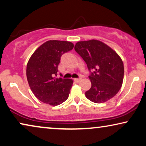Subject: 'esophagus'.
<instances>
[{"instance_id":"esophagus-1","label":"esophagus","mask_w":146,"mask_h":146,"mask_svg":"<svg viewBox=\"0 0 146 146\" xmlns=\"http://www.w3.org/2000/svg\"><path fill=\"white\" fill-rule=\"evenodd\" d=\"M81 80H82V78H76V79H74V81L78 83V82H80V81Z\"/></svg>"}]
</instances>
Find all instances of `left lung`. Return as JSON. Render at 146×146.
Returning <instances> with one entry per match:
<instances>
[{"instance_id": "1", "label": "left lung", "mask_w": 146, "mask_h": 146, "mask_svg": "<svg viewBox=\"0 0 146 146\" xmlns=\"http://www.w3.org/2000/svg\"><path fill=\"white\" fill-rule=\"evenodd\" d=\"M74 49L86 63L89 70L94 71L89 76L92 86L86 92V97L98 104L112 98L123 83L124 68L119 56L98 40L78 42Z\"/></svg>"}]
</instances>
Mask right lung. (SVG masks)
<instances>
[{
    "label": "right lung",
    "instance_id": "obj_1",
    "mask_svg": "<svg viewBox=\"0 0 146 146\" xmlns=\"http://www.w3.org/2000/svg\"><path fill=\"white\" fill-rule=\"evenodd\" d=\"M74 46L68 41L48 40L40 46L30 58L27 66V80L40 101L57 106L68 99L73 80L56 76L62 55L71 50Z\"/></svg>",
    "mask_w": 146,
    "mask_h": 146
}]
</instances>
